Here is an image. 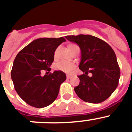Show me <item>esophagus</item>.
Listing matches in <instances>:
<instances>
[{"label":"esophagus","instance_id":"esophagus-1","mask_svg":"<svg viewBox=\"0 0 132 132\" xmlns=\"http://www.w3.org/2000/svg\"><path fill=\"white\" fill-rule=\"evenodd\" d=\"M72 77L71 76H70V75H67V79H71Z\"/></svg>","mask_w":132,"mask_h":132}]
</instances>
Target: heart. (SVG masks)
I'll use <instances>...</instances> for the list:
<instances>
[{
    "label": "heart",
    "instance_id": "heart-1",
    "mask_svg": "<svg viewBox=\"0 0 132 132\" xmlns=\"http://www.w3.org/2000/svg\"><path fill=\"white\" fill-rule=\"evenodd\" d=\"M76 47H79L77 45H75V44H71V45H69V49L71 51V52H73ZM57 52L58 49H57L54 53L55 58H57ZM54 67L55 69L69 74V73H71L73 72V69L75 68V64L72 62H70V61H67L61 60L60 61H58L57 63H56L55 64Z\"/></svg>",
    "mask_w": 132,
    "mask_h": 132
}]
</instances>
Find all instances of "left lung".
Wrapping results in <instances>:
<instances>
[{"instance_id": "obj_1", "label": "left lung", "mask_w": 132, "mask_h": 132, "mask_svg": "<svg viewBox=\"0 0 132 132\" xmlns=\"http://www.w3.org/2000/svg\"><path fill=\"white\" fill-rule=\"evenodd\" d=\"M76 43L81 51L79 69L83 74L78 76L80 82L74 90L85 102L101 103L117 88L120 69L114 50L106 42L91 35L65 36ZM88 72L92 76L88 75Z\"/></svg>"}]
</instances>
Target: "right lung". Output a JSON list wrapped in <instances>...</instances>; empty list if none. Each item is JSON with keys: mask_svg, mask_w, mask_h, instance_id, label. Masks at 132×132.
Returning <instances> with one entry per match:
<instances>
[{"mask_svg": "<svg viewBox=\"0 0 132 132\" xmlns=\"http://www.w3.org/2000/svg\"><path fill=\"white\" fill-rule=\"evenodd\" d=\"M66 39L63 37L39 38L23 48L15 57L12 80L16 93L29 105L44 108L57 97L61 84L67 78L65 73L55 71L44 76L41 73L50 71L55 50Z\"/></svg>", "mask_w": 132, "mask_h": 132, "instance_id": "add662e5", "label": "right lung"}]
</instances>
